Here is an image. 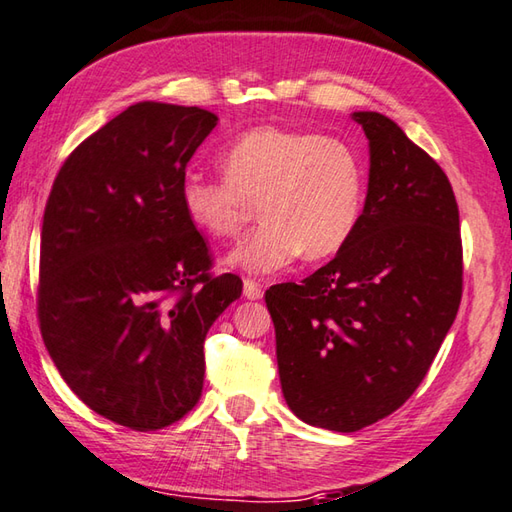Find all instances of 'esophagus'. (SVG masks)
<instances>
[{
  "instance_id": "obj_1",
  "label": "esophagus",
  "mask_w": 512,
  "mask_h": 512,
  "mask_svg": "<svg viewBox=\"0 0 512 512\" xmlns=\"http://www.w3.org/2000/svg\"><path fill=\"white\" fill-rule=\"evenodd\" d=\"M243 294L245 298H249V301H258V298H263V287H260L256 281H247L243 283Z\"/></svg>"
}]
</instances>
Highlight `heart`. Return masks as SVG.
Wrapping results in <instances>:
<instances>
[{"instance_id": "1", "label": "heart", "mask_w": 512, "mask_h": 512, "mask_svg": "<svg viewBox=\"0 0 512 512\" xmlns=\"http://www.w3.org/2000/svg\"><path fill=\"white\" fill-rule=\"evenodd\" d=\"M225 178L187 171L180 205L191 225L211 238H231L254 216L252 234L227 256L247 274H274L298 256L339 254L361 223L365 169L350 142L285 127H254L220 153Z\"/></svg>"}]
</instances>
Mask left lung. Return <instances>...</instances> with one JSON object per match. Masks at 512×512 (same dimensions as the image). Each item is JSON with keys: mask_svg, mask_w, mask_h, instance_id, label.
<instances>
[{"mask_svg": "<svg viewBox=\"0 0 512 512\" xmlns=\"http://www.w3.org/2000/svg\"><path fill=\"white\" fill-rule=\"evenodd\" d=\"M370 142L368 196L339 254L301 285L269 287L283 397L316 428L356 432L406 403L461 303L450 180L397 122L352 113Z\"/></svg>", "mask_w": 512, "mask_h": 512, "instance_id": "obj_1", "label": "left lung"}]
</instances>
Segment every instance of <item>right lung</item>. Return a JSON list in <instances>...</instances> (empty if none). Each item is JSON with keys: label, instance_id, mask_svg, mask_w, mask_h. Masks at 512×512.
I'll return each instance as SVG.
<instances>
[{"label": "right lung", "instance_id": "add662e5", "mask_svg": "<svg viewBox=\"0 0 512 512\" xmlns=\"http://www.w3.org/2000/svg\"><path fill=\"white\" fill-rule=\"evenodd\" d=\"M216 124L198 106L133 104L66 158L44 209V345L86 406L131 430L196 406L205 336L243 292L238 276H211L180 205L187 162Z\"/></svg>", "mask_w": 512, "mask_h": 512}]
</instances>
